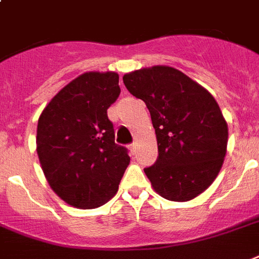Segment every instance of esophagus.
Instances as JSON below:
<instances>
[{"mask_svg": "<svg viewBox=\"0 0 259 259\" xmlns=\"http://www.w3.org/2000/svg\"><path fill=\"white\" fill-rule=\"evenodd\" d=\"M136 148H137V144H132V145H130V146H129V149H130V150H132V151L136 150Z\"/></svg>", "mask_w": 259, "mask_h": 259, "instance_id": "esophagus-1", "label": "esophagus"}]
</instances>
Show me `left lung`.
Returning <instances> with one entry per match:
<instances>
[{"mask_svg": "<svg viewBox=\"0 0 259 259\" xmlns=\"http://www.w3.org/2000/svg\"><path fill=\"white\" fill-rule=\"evenodd\" d=\"M122 79L150 111L158 159L145 174L155 193L174 202L198 197L217 178L228 148V122L217 101L165 65L126 73Z\"/></svg>", "mask_w": 259, "mask_h": 259, "instance_id": "left-lung-1", "label": "left lung"}]
</instances>
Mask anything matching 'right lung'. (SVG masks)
I'll use <instances>...</instances> for the list:
<instances>
[{
	"instance_id": "obj_1",
	"label": "right lung",
	"mask_w": 259,
	"mask_h": 259,
	"mask_svg": "<svg viewBox=\"0 0 259 259\" xmlns=\"http://www.w3.org/2000/svg\"><path fill=\"white\" fill-rule=\"evenodd\" d=\"M114 71H88L70 81L42 110L37 126V154L42 171L62 201L96 209L118 191L130 162L114 144L108 109L118 98Z\"/></svg>"
}]
</instances>
